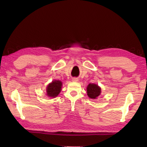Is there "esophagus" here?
I'll use <instances>...</instances> for the list:
<instances>
[{"mask_svg": "<svg viewBox=\"0 0 147 147\" xmlns=\"http://www.w3.org/2000/svg\"><path fill=\"white\" fill-rule=\"evenodd\" d=\"M72 81L73 82H78V80L77 78H72Z\"/></svg>", "mask_w": 147, "mask_h": 147, "instance_id": "1", "label": "esophagus"}]
</instances>
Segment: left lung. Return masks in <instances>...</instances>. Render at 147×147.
I'll use <instances>...</instances> for the list:
<instances>
[{
    "label": "left lung",
    "instance_id": "1",
    "mask_svg": "<svg viewBox=\"0 0 147 147\" xmlns=\"http://www.w3.org/2000/svg\"><path fill=\"white\" fill-rule=\"evenodd\" d=\"M87 94L91 99H96L101 92V88L96 84L90 83L86 88Z\"/></svg>",
    "mask_w": 147,
    "mask_h": 147
}]
</instances>
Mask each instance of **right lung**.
Instances as JSON below:
<instances>
[{"label":"right lung","instance_id":"right-lung-1","mask_svg":"<svg viewBox=\"0 0 147 147\" xmlns=\"http://www.w3.org/2000/svg\"><path fill=\"white\" fill-rule=\"evenodd\" d=\"M63 83L59 80H53L47 88V94L50 97H55L58 95L61 91Z\"/></svg>","mask_w":147,"mask_h":147}]
</instances>
